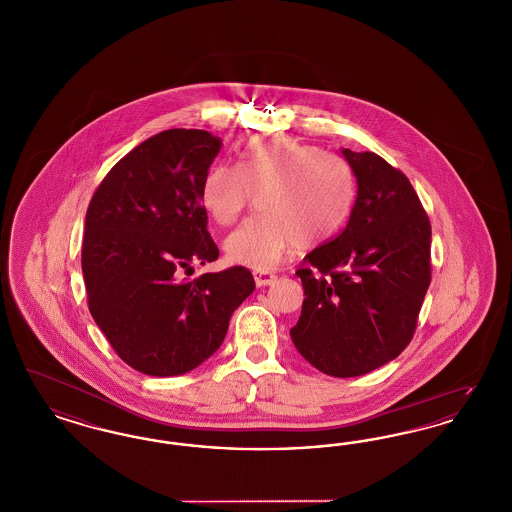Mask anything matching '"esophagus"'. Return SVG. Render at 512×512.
<instances>
[{"instance_id":"obj_1","label":"esophagus","mask_w":512,"mask_h":512,"mask_svg":"<svg viewBox=\"0 0 512 512\" xmlns=\"http://www.w3.org/2000/svg\"><path fill=\"white\" fill-rule=\"evenodd\" d=\"M253 278H255L257 288L272 286V284L276 282V274H274V272H268V270H255V272H253Z\"/></svg>"}]
</instances>
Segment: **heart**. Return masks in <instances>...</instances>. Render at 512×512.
I'll return each instance as SVG.
<instances>
[{"label": "heart", "instance_id": "obj_1", "mask_svg": "<svg viewBox=\"0 0 512 512\" xmlns=\"http://www.w3.org/2000/svg\"><path fill=\"white\" fill-rule=\"evenodd\" d=\"M257 195V217L224 240L230 261L274 268L295 245L315 247L332 240L351 217L357 178L336 153L286 138H255L240 153L238 167H211L199 201L209 219L230 226Z\"/></svg>", "mask_w": 512, "mask_h": 512}]
</instances>
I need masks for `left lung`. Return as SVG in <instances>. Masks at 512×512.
Instances as JSON below:
<instances>
[{"label":"left lung","mask_w":512,"mask_h":512,"mask_svg":"<svg viewBox=\"0 0 512 512\" xmlns=\"http://www.w3.org/2000/svg\"><path fill=\"white\" fill-rule=\"evenodd\" d=\"M341 155L355 172L357 201L340 236L295 272L307 297L290 336L320 372L353 378L413 340L432 280V226L403 172L372 151Z\"/></svg>","instance_id":"obj_1"}]
</instances>
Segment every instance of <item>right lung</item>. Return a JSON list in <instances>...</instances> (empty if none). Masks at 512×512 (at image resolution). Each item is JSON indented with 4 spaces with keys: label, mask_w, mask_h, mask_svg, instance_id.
Segmentation results:
<instances>
[{
    "label": "right lung",
    "mask_w": 512,
    "mask_h": 512,
    "mask_svg": "<svg viewBox=\"0 0 512 512\" xmlns=\"http://www.w3.org/2000/svg\"><path fill=\"white\" fill-rule=\"evenodd\" d=\"M220 146L207 130L159 132L107 172L86 213L90 313L122 361L147 376H178L207 361L255 290L244 267L180 280L194 263L219 257L199 192Z\"/></svg>",
    "instance_id": "1"
}]
</instances>
